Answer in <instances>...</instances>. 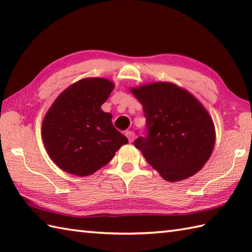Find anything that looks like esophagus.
<instances>
[{
	"label": "esophagus",
	"mask_w": 252,
	"mask_h": 252,
	"mask_svg": "<svg viewBox=\"0 0 252 252\" xmlns=\"http://www.w3.org/2000/svg\"><path fill=\"white\" fill-rule=\"evenodd\" d=\"M126 136L127 137V140H129L130 143H132L133 141H134V138H135V134H134V132H133V131H126Z\"/></svg>",
	"instance_id": "obj_1"
}]
</instances>
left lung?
<instances>
[{
  "label": "left lung",
  "mask_w": 252,
  "mask_h": 252,
  "mask_svg": "<svg viewBox=\"0 0 252 252\" xmlns=\"http://www.w3.org/2000/svg\"><path fill=\"white\" fill-rule=\"evenodd\" d=\"M143 105L146 136L134 146L165 181L194 175L210 158L216 143L213 121L199 100L170 82L132 88Z\"/></svg>",
  "instance_id": "obj_1"
}]
</instances>
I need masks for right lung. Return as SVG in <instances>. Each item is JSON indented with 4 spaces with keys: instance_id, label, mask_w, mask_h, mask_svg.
Wrapping results in <instances>:
<instances>
[{
    "instance_id": "add662e5",
    "label": "right lung",
    "mask_w": 252,
    "mask_h": 252,
    "mask_svg": "<svg viewBox=\"0 0 252 252\" xmlns=\"http://www.w3.org/2000/svg\"><path fill=\"white\" fill-rule=\"evenodd\" d=\"M114 88L107 79L85 78L55 99L42 123V138L57 167L73 175H90L129 142L112 126L111 114L100 109Z\"/></svg>"
}]
</instances>
